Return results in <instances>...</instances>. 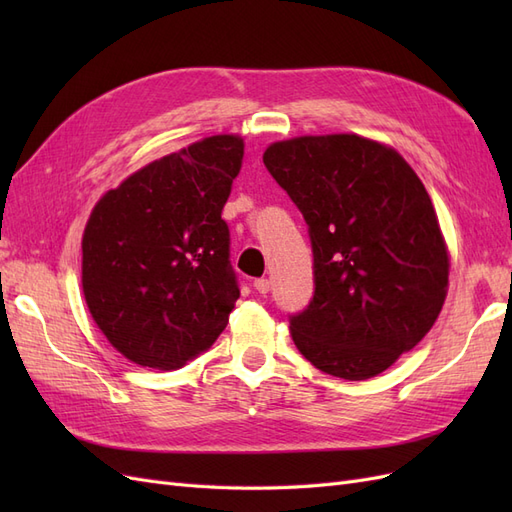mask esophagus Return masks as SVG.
Listing matches in <instances>:
<instances>
[{
	"mask_svg": "<svg viewBox=\"0 0 512 512\" xmlns=\"http://www.w3.org/2000/svg\"><path fill=\"white\" fill-rule=\"evenodd\" d=\"M254 288L260 292V294H267L271 290V282L267 280V277H258V280L254 282Z\"/></svg>",
	"mask_w": 512,
	"mask_h": 512,
	"instance_id": "esophagus-1",
	"label": "esophagus"
}]
</instances>
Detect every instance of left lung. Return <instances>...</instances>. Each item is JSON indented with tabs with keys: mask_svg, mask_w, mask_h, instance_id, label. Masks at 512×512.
Returning a JSON list of instances; mask_svg holds the SVG:
<instances>
[{
	"mask_svg": "<svg viewBox=\"0 0 512 512\" xmlns=\"http://www.w3.org/2000/svg\"><path fill=\"white\" fill-rule=\"evenodd\" d=\"M265 166L299 207L314 250V299L290 318L294 346L324 374L367 380L436 322L451 256L423 181L359 134L294 136Z\"/></svg>",
	"mask_w": 512,
	"mask_h": 512,
	"instance_id": "left-lung-1",
	"label": "left lung"
}]
</instances>
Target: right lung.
Masks as SVG:
<instances>
[{"label":"right lung","instance_id":"add662e5","mask_svg":"<svg viewBox=\"0 0 512 512\" xmlns=\"http://www.w3.org/2000/svg\"><path fill=\"white\" fill-rule=\"evenodd\" d=\"M243 149L239 134L200 138L138 168L91 211L83 297L128 361L179 369L226 329L239 288L222 209Z\"/></svg>","mask_w":512,"mask_h":512}]
</instances>
